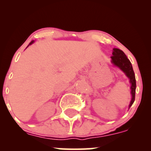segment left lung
<instances>
[{"instance_id": "left-lung-1", "label": "left lung", "mask_w": 151, "mask_h": 151, "mask_svg": "<svg viewBox=\"0 0 151 151\" xmlns=\"http://www.w3.org/2000/svg\"><path fill=\"white\" fill-rule=\"evenodd\" d=\"M111 63L114 66L119 67L121 70H122L126 74V76L129 79V81L131 83V93L132 98L131 101L130 102L129 108L132 106L133 102L135 101V94H136V77H135V74L133 72L132 65L129 59L127 58L126 55L124 54L122 50L118 49V48H114L113 52H112Z\"/></svg>"}]
</instances>
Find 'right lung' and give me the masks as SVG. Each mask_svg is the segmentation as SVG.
Here are the masks:
<instances>
[{
  "label": "right lung",
  "mask_w": 151,
  "mask_h": 151,
  "mask_svg": "<svg viewBox=\"0 0 151 151\" xmlns=\"http://www.w3.org/2000/svg\"><path fill=\"white\" fill-rule=\"evenodd\" d=\"M33 42H34V40L31 41V42H30V44H29V45H32ZM29 45H28V46H29ZM28 46H27V47H28Z\"/></svg>",
  "instance_id": "1"
}]
</instances>
